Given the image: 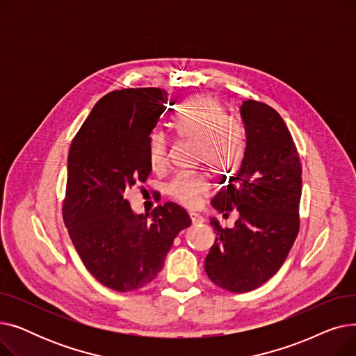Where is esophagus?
<instances>
[{
  "label": "esophagus",
  "instance_id": "1",
  "mask_svg": "<svg viewBox=\"0 0 356 356\" xmlns=\"http://www.w3.org/2000/svg\"><path fill=\"white\" fill-rule=\"evenodd\" d=\"M189 216H191V220H192L193 225H199V223H203V222H204V219H203L199 213L191 212V213H189Z\"/></svg>",
  "mask_w": 356,
  "mask_h": 356
}]
</instances>
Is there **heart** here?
Segmentation results:
<instances>
[{"mask_svg": "<svg viewBox=\"0 0 356 356\" xmlns=\"http://www.w3.org/2000/svg\"><path fill=\"white\" fill-rule=\"evenodd\" d=\"M177 133L200 143V164L218 173H234L244 159L245 144L241 131L228 120L219 104L208 95H196L186 102L176 120ZM148 161L163 168L170 161V143L163 133H154L148 141ZM211 193L207 175H181L170 186L168 195L186 208H197Z\"/></svg>", "mask_w": 356, "mask_h": 356, "instance_id": "heart-1", "label": "heart"}]
</instances>
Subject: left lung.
I'll return each mask as SVG.
<instances>
[{
	"mask_svg": "<svg viewBox=\"0 0 356 356\" xmlns=\"http://www.w3.org/2000/svg\"><path fill=\"white\" fill-rule=\"evenodd\" d=\"M247 145L238 172L212 199V207L239 218L232 228L211 225L215 244L204 259L211 282L232 293L251 291L280 270L300 228L302 164L290 131L270 105L241 106Z\"/></svg>",
	"mask_w": 356,
	"mask_h": 356,
	"instance_id": "obj_1",
	"label": "left lung"
}]
</instances>
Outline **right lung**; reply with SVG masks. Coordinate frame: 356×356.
Masks as SVG:
<instances>
[{"label": "right lung", "instance_id": "obj_1", "mask_svg": "<svg viewBox=\"0 0 356 356\" xmlns=\"http://www.w3.org/2000/svg\"><path fill=\"white\" fill-rule=\"evenodd\" d=\"M167 104L159 88L109 92L69 148L65 225L88 271L120 293L152 283L177 234L192 223L173 202L157 207L149 220L134 215L125 197L152 172L148 141Z\"/></svg>", "mask_w": 356, "mask_h": 356}]
</instances>
